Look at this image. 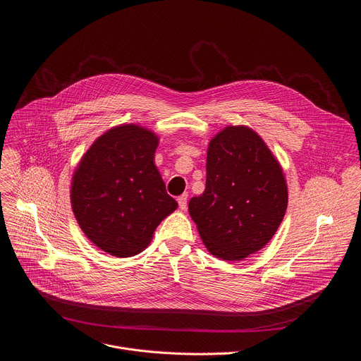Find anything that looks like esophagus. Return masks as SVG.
<instances>
[{"mask_svg":"<svg viewBox=\"0 0 361 361\" xmlns=\"http://www.w3.org/2000/svg\"><path fill=\"white\" fill-rule=\"evenodd\" d=\"M177 202H178L180 209H181V210H185V207H187V194L180 195V197L177 199Z\"/></svg>","mask_w":361,"mask_h":361,"instance_id":"obj_1","label":"esophagus"}]
</instances>
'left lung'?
<instances>
[{
	"label": "left lung",
	"mask_w": 361,
	"mask_h": 361,
	"mask_svg": "<svg viewBox=\"0 0 361 361\" xmlns=\"http://www.w3.org/2000/svg\"><path fill=\"white\" fill-rule=\"evenodd\" d=\"M206 174L188 212L207 250L232 262L267 246L283 220L288 185L265 141L249 126H224L209 142Z\"/></svg>",
	"instance_id": "left-lung-1"
}]
</instances>
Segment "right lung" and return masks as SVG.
I'll list each match as a JSON object with an SVG mask.
<instances>
[{"label":"right lung","mask_w":361,"mask_h":361,"mask_svg":"<svg viewBox=\"0 0 361 361\" xmlns=\"http://www.w3.org/2000/svg\"><path fill=\"white\" fill-rule=\"evenodd\" d=\"M158 144V135L142 125L112 126L73 173L75 217L85 236L112 256L142 252L158 224L178 207L154 164Z\"/></svg>","instance_id":"1"}]
</instances>
